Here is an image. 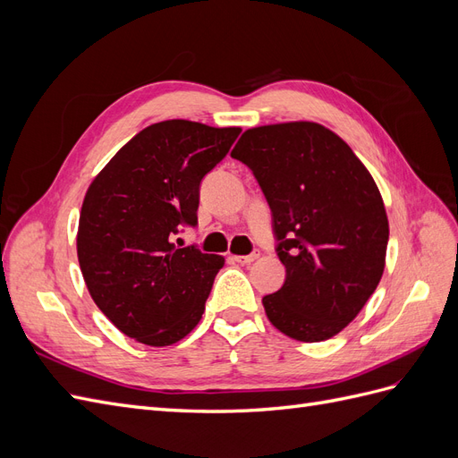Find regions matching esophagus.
<instances>
[{
  "label": "esophagus",
  "mask_w": 458,
  "mask_h": 458,
  "mask_svg": "<svg viewBox=\"0 0 458 458\" xmlns=\"http://www.w3.org/2000/svg\"><path fill=\"white\" fill-rule=\"evenodd\" d=\"M258 256H259L258 252H252V254H248V256H231V259L237 261V263H242V266H246V263H252Z\"/></svg>",
  "instance_id": "esophagus-1"
}]
</instances>
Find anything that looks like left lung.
<instances>
[{
    "label": "left lung",
    "instance_id": "1",
    "mask_svg": "<svg viewBox=\"0 0 458 458\" xmlns=\"http://www.w3.org/2000/svg\"><path fill=\"white\" fill-rule=\"evenodd\" d=\"M233 158L252 170L273 221L284 284L269 321L300 342L328 340L377 290L390 237L380 191L353 150L313 122L252 128Z\"/></svg>",
    "mask_w": 458,
    "mask_h": 458
}]
</instances>
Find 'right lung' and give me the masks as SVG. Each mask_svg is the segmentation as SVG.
Listing matches in <instances>:
<instances>
[{
	"label": "right lung",
	"instance_id": "right-lung-1",
	"mask_svg": "<svg viewBox=\"0 0 458 458\" xmlns=\"http://www.w3.org/2000/svg\"><path fill=\"white\" fill-rule=\"evenodd\" d=\"M241 128L189 120L152 123L123 145L89 185L78 261L89 294L123 335L170 345L199 325L224 258L177 244L199 224L200 183Z\"/></svg>",
	"mask_w": 458,
	"mask_h": 458
}]
</instances>
